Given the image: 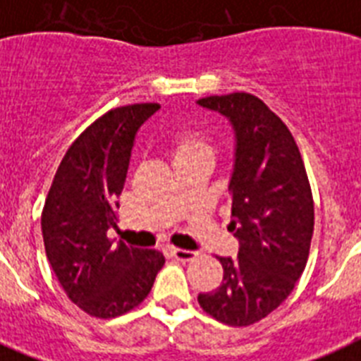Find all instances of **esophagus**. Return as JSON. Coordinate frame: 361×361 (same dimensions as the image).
<instances>
[{
    "label": "esophagus",
    "mask_w": 361,
    "mask_h": 361,
    "mask_svg": "<svg viewBox=\"0 0 361 361\" xmlns=\"http://www.w3.org/2000/svg\"><path fill=\"white\" fill-rule=\"evenodd\" d=\"M171 256L177 258L178 262H192L197 255L193 251H186V249H171Z\"/></svg>",
    "instance_id": "esophagus-1"
}]
</instances>
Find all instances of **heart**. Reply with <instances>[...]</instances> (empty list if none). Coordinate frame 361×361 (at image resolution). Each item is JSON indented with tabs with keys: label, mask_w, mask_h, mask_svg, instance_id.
Wrapping results in <instances>:
<instances>
[{
	"label": "heart",
	"mask_w": 361,
	"mask_h": 361,
	"mask_svg": "<svg viewBox=\"0 0 361 361\" xmlns=\"http://www.w3.org/2000/svg\"><path fill=\"white\" fill-rule=\"evenodd\" d=\"M169 157L173 160V166L195 162V160H207L212 162L214 144L207 134L195 129H184L175 133L168 142Z\"/></svg>",
	"instance_id": "b5f03b06"
}]
</instances>
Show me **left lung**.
Instances as JSON below:
<instances>
[{
  "mask_svg": "<svg viewBox=\"0 0 361 361\" xmlns=\"http://www.w3.org/2000/svg\"><path fill=\"white\" fill-rule=\"evenodd\" d=\"M197 105L225 116L234 130L228 192L238 258L219 256L223 282L199 293L201 308L231 326L264 319L288 299L308 262L314 199L299 147L284 121L256 95H210Z\"/></svg>",
  "mask_w": 361,
  "mask_h": 361,
  "instance_id": "obj_1",
  "label": "left lung"
}]
</instances>
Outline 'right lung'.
<instances>
[{
    "instance_id": "1",
    "label": "right lung",
    "mask_w": 361,
    "mask_h": 361,
    "mask_svg": "<svg viewBox=\"0 0 361 361\" xmlns=\"http://www.w3.org/2000/svg\"><path fill=\"white\" fill-rule=\"evenodd\" d=\"M160 109L157 103L118 106L70 145L42 212V236L56 279L86 314L110 319L136 308L164 266L157 251L114 245L130 153L140 127Z\"/></svg>"
}]
</instances>
